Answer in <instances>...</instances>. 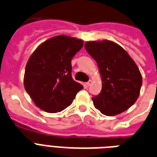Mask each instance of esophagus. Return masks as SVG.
I'll return each instance as SVG.
<instances>
[{
  "label": "esophagus",
  "mask_w": 157,
  "mask_h": 157,
  "mask_svg": "<svg viewBox=\"0 0 157 157\" xmlns=\"http://www.w3.org/2000/svg\"><path fill=\"white\" fill-rule=\"evenodd\" d=\"M92 84V80H89V81H88V82H86V85H87V87H89L90 85Z\"/></svg>",
  "instance_id": "34e87169"
}]
</instances>
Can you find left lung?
I'll return each instance as SVG.
<instances>
[{"label": "left lung", "instance_id": "obj_1", "mask_svg": "<svg viewBox=\"0 0 157 157\" xmlns=\"http://www.w3.org/2000/svg\"><path fill=\"white\" fill-rule=\"evenodd\" d=\"M88 54L98 63L102 88L92 98L95 107L105 115L128 110L138 99L143 78L138 66L120 45L108 40L87 42Z\"/></svg>", "mask_w": 157, "mask_h": 157}]
</instances>
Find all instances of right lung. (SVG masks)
Here are the masks:
<instances>
[{
  "label": "right lung",
  "mask_w": 157,
  "mask_h": 157,
  "mask_svg": "<svg viewBox=\"0 0 157 157\" xmlns=\"http://www.w3.org/2000/svg\"><path fill=\"white\" fill-rule=\"evenodd\" d=\"M82 46V40L59 35L35 50L27 63L24 83L37 107L48 113L60 112L83 88L73 79L71 65Z\"/></svg>",
  "instance_id": "obj_1"
}]
</instances>
